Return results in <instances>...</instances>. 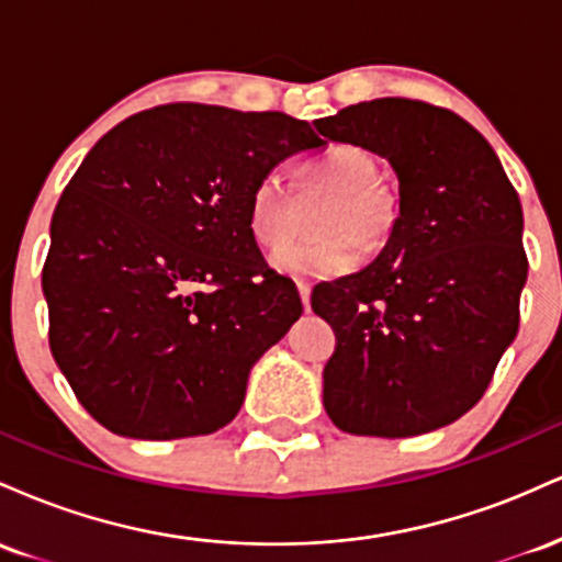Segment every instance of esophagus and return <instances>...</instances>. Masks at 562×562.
I'll use <instances>...</instances> for the list:
<instances>
[{
  "label": "esophagus",
  "mask_w": 562,
  "mask_h": 562,
  "mask_svg": "<svg viewBox=\"0 0 562 562\" xmlns=\"http://www.w3.org/2000/svg\"><path fill=\"white\" fill-rule=\"evenodd\" d=\"M299 293H301V301H303V308H312V285H308V282H299Z\"/></svg>",
  "instance_id": "obj_1"
}]
</instances>
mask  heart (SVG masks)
<instances>
[{"instance_id":"1","label":"heart","mask_w":562,"mask_h":562,"mask_svg":"<svg viewBox=\"0 0 562 562\" xmlns=\"http://www.w3.org/2000/svg\"><path fill=\"white\" fill-rule=\"evenodd\" d=\"M299 187L330 192L322 209V237L277 250L272 267L288 277L327 280L351 272L359 245L375 250L391 237L398 198L378 179V164L364 147L335 145L312 158L299 173ZM248 229L261 248H280L293 229V192L280 171H267L248 195Z\"/></svg>"}]
</instances>
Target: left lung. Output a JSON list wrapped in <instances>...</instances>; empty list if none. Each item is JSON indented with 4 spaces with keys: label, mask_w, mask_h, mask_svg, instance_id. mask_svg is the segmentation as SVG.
I'll use <instances>...</instances> for the list:
<instances>
[{
    "label": "left lung",
    "mask_w": 562,
    "mask_h": 562,
    "mask_svg": "<svg viewBox=\"0 0 562 562\" xmlns=\"http://www.w3.org/2000/svg\"><path fill=\"white\" fill-rule=\"evenodd\" d=\"M314 126L389 158L398 177V218L378 259L312 293L335 333L327 415L346 434L383 438L454 423L518 335L528 277L518 192L492 145L430 102L383 97Z\"/></svg>",
    "instance_id": "obj_1"
}]
</instances>
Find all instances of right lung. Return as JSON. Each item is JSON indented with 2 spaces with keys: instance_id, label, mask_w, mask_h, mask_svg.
I'll use <instances>...</instances> for the list:
<instances>
[{
  "instance_id": "add662e5",
  "label": "right lung",
  "mask_w": 562,
  "mask_h": 562,
  "mask_svg": "<svg viewBox=\"0 0 562 562\" xmlns=\"http://www.w3.org/2000/svg\"><path fill=\"white\" fill-rule=\"evenodd\" d=\"M322 145L285 113L171 102L89 150L55 209L42 290L55 362L97 423L166 441L240 412L250 367L303 312L250 235L248 195Z\"/></svg>"
}]
</instances>
